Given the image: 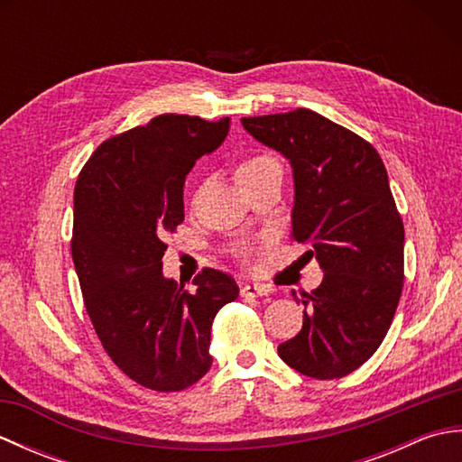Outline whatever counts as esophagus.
Segmentation results:
<instances>
[{
  "label": "esophagus",
  "mask_w": 462,
  "mask_h": 462,
  "mask_svg": "<svg viewBox=\"0 0 462 462\" xmlns=\"http://www.w3.org/2000/svg\"><path fill=\"white\" fill-rule=\"evenodd\" d=\"M266 293H268V288L262 286V283H244L240 290L242 298H260V296H266Z\"/></svg>",
  "instance_id": "34e87169"
}]
</instances>
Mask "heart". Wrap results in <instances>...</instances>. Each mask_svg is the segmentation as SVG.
I'll use <instances>...</instances> for the list:
<instances>
[{"instance_id":"b5f03b06","label":"heart","mask_w":462,"mask_h":462,"mask_svg":"<svg viewBox=\"0 0 462 462\" xmlns=\"http://www.w3.org/2000/svg\"><path fill=\"white\" fill-rule=\"evenodd\" d=\"M236 174H238L240 184L244 186V190H246L250 186L266 180L273 174H282V164L273 154L260 151V152H252L248 156H244L238 164Z\"/></svg>"}]
</instances>
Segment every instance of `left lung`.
Masks as SVG:
<instances>
[{"label": "left lung", "mask_w": 462, "mask_h": 462, "mask_svg": "<svg viewBox=\"0 0 462 462\" xmlns=\"http://www.w3.org/2000/svg\"><path fill=\"white\" fill-rule=\"evenodd\" d=\"M242 125L290 161L291 240L323 268L319 286L301 293V331L280 357L313 379L346 377L385 339L403 291L405 230L385 164L365 139L310 109Z\"/></svg>", "instance_id": "left-lung-1"}]
</instances>
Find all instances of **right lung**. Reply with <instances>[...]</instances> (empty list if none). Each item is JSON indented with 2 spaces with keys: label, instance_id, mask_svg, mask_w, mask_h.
<instances>
[{
  "label": "right lung",
  "instance_id": "obj_1",
  "mask_svg": "<svg viewBox=\"0 0 462 462\" xmlns=\"http://www.w3.org/2000/svg\"><path fill=\"white\" fill-rule=\"evenodd\" d=\"M228 129V116L159 115L97 146L75 184L71 254L85 310L106 356L146 389L171 393L202 379L214 316L238 298L220 270L202 268L194 291L162 276L186 174Z\"/></svg>",
  "mask_w": 462,
  "mask_h": 462
}]
</instances>
